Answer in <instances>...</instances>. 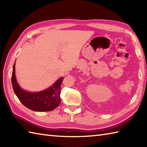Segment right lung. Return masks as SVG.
Returning a JSON list of instances; mask_svg holds the SVG:
<instances>
[{
	"label": "right lung",
	"mask_w": 147,
	"mask_h": 147,
	"mask_svg": "<svg viewBox=\"0 0 147 147\" xmlns=\"http://www.w3.org/2000/svg\"><path fill=\"white\" fill-rule=\"evenodd\" d=\"M61 77L55 83L43 91L29 92L21 88L15 75V63L12 69V85L15 94L25 107L36 112L51 111L61 102V86L63 80Z\"/></svg>",
	"instance_id": "add662e5"
}]
</instances>
